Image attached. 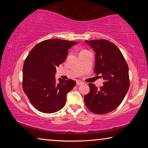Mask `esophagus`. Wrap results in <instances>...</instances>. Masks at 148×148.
Masks as SVG:
<instances>
[{"label":"esophagus","instance_id":"34e87169","mask_svg":"<svg viewBox=\"0 0 148 148\" xmlns=\"http://www.w3.org/2000/svg\"><path fill=\"white\" fill-rule=\"evenodd\" d=\"M84 83L83 82H82V81H79V80H77V81L76 82V85L77 86H80V85H82V84H83Z\"/></svg>","mask_w":148,"mask_h":148}]
</instances>
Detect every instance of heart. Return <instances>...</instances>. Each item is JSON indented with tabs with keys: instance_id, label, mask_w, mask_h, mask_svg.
Masks as SVG:
<instances>
[{
	"instance_id": "b5f03b06",
	"label": "heart",
	"mask_w": 148,
	"mask_h": 148,
	"mask_svg": "<svg viewBox=\"0 0 148 148\" xmlns=\"http://www.w3.org/2000/svg\"><path fill=\"white\" fill-rule=\"evenodd\" d=\"M83 51H82V52H83Z\"/></svg>"
}]
</instances>
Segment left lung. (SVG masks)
<instances>
[{"mask_svg":"<svg viewBox=\"0 0 148 148\" xmlns=\"http://www.w3.org/2000/svg\"><path fill=\"white\" fill-rule=\"evenodd\" d=\"M95 53L94 72L102 75L103 86L97 88L89 84L90 91L84 97L92 112L104 114L113 111L121 103L129 88V67L116 45L106 40L86 41Z\"/></svg>","mask_w":148,"mask_h":148,"instance_id":"left-lung-1","label":"left lung"}]
</instances>
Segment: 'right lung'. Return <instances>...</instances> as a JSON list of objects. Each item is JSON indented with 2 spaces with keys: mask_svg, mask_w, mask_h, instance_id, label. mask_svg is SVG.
Returning <instances> with one entry per match:
<instances>
[{
  "mask_svg": "<svg viewBox=\"0 0 148 148\" xmlns=\"http://www.w3.org/2000/svg\"><path fill=\"white\" fill-rule=\"evenodd\" d=\"M61 39H49L36 44L30 51L23 68V89L35 108L44 113L59 111L66 104V95L76 86L72 79H56V67L77 44Z\"/></svg>",
  "mask_w": 148,
  "mask_h": 148,
  "instance_id": "obj_1",
  "label": "right lung"
}]
</instances>
